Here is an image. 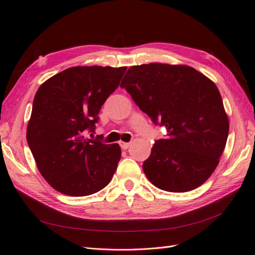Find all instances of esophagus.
Wrapping results in <instances>:
<instances>
[{
    "label": "esophagus",
    "instance_id": "esophagus-1",
    "mask_svg": "<svg viewBox=\"0 0 255 255\" xmlns=\"http://www.w3.org/2000/svg\"><path fill=\"white\" fill-rule=\"evenodd\" d=\"M119 143H120V146H121V148H122L123 150H127V149H128V148H129V145H130V143H129V142H123V141H120Z\"/></svg>",
    "mask_w": 255,
    "mask_h": 255
}]
</instances>
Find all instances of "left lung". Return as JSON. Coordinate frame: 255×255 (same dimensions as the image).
<instances>
[{
  "label": "left lung",
  "instance_id": "obj_1",
  "mask_svg": "<svg viewBox=\"0 0 255 255\" xmlns=\"http://www.w3.org/2000/svg\"><path fill=\"white\" fill-rule=\"evenodd\" d=\"M120 87L167 128L142 165L149 181L170 192L201 186L219 164L230 128L215 83L186 65L151 63L128 68Z\"/></svg>",
  "mask_w": 255,
  "mask_h": 255
}]
</instances>
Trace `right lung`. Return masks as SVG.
Masks as SVG:
<instances>
[{"label": "right lung", "mask_w": 255, "mask_h": 255, "mask_svg": "<svg viewBox=\"0 0 255 255\" xmlns=\"http://www.w3.org/2000/svg\"><path fill=\"white\" fill-rule=\"evenodd\" d=\"M127 67L76 66L55 74L38 88L26 139L38 170L51 187L84 197L109 185L121 158L118 143L88 139L98 115L119 86Z\"/></svg>", "instance_id": "1"}]
</instances>
